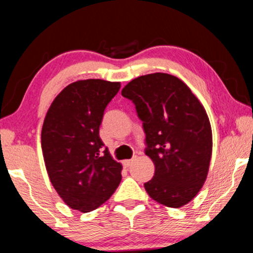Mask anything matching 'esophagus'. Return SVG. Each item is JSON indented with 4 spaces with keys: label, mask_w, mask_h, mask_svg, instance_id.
<instances>
[{
    "label": "esophagus",
    "mask_w": 253,
    "mask_h": 253,
    "mask_svg": "<svg viewBox=\"0 0 253 253\" xmlns=\"http://www.w3.org/2000/svg\"><path fill=\"white\" fill-rule=\"evenodd\" d=\"M132 163H133V160H126L123 162V165H124V168H129Z\"/></svg>",
    "instance_id": "esophagus-1"
}]
</instances>
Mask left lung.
Listing matches in <instances>:
<instances>
[{"mask_svg": "<svg viewBox=\"0 0 253 253\" xmlns=\"http://www.w3.org/2000/svg\"><path fill=\"white\" fill-rule=\"evenodd\" d=\"M122 96L135 104L145 132V155L155 164L146 192L165 207L188 204L207 179L212 154L204 107L185 83L164 73L137 77Z\"/></svg>", "mask_w": 253, "mask_h": 253, "instance_id": "left-lung-1", "label": "left lung"}]
</instances>
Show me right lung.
Instances as JSON below:
<instances>
[{
    "instance_id": "obj_1",
    "label": "right lung",
    "mask_w": 253,
    "mask_h": 253,
    "mask_svg": "<svg viewBox=\"0 0 253 253\" xmlns=\"http://www.w3.org/2000/svg\"><path fill=\"white\" fill-rule=\"evenodd\" d=\"M120 82L84 80L69 84L51 103L41 133L49 178L65 204L90 212L111 197L122 165L99 138L107 105Z\"/></svg>"
}]
</instances>
